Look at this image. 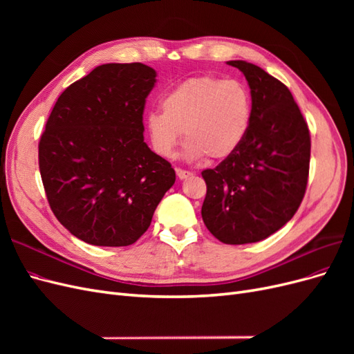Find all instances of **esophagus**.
Here are the masks:
<instances>
[{
  "label": "esophagus",
  "mask_w": 354,
  "mask_h": 354,
  "mask_svg": "<svg viewBox=\"0 0 354 354\" xmlns=\"http://www.w3.org/2000/svg\"><path fill=\"white\" fill-rule=\"evenodd\" d=\"M176 174L180 180H186V178L194 176V173H190V171H186V169H181V168H176Z\"/></svg>",
  "instance_id": "obj_1"
}]
</instances>
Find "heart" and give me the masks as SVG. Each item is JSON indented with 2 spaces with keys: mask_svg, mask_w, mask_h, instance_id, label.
Instances as JSON below:
<instances>
[{
  "mask_svg": "<svg viewBox=\"0 0 354 354\" xmlns=\"http://www.w3.org/2000/svg\"><path fill=\"white\" fill-rule=\"evenodd\" d=\"M160 111H151L145 128L153 151L173 158L185 136L187 160L226 159L238 151L252 121V97L236 80L190 78L164 94Z\"/></svg>",
  "mask_w": 354,
  "mask_h": 354,
  "instance_id": "b5f03b06",
  "label": "heart"
}]
</instances>
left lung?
<instances>
[{
    "mask_svg": "<svg viewBox=\"0 0 354 354\" xmlns=\"http://www.w3.org/2000/svg\"><path fill=\"white\" fill-rule=\"evenodd\" d=\"M248 81L252 121L243 143L214 169L202 171V220L220 242L254 243L294 217L308 177L310 134L291 91L260 66L230 60Z\"/></svg>",
    "mask_w": 354,
    "mask_h": 354,
    "instance_id": "left-lung-1",
    "label": "left lung"
}]
</instances>
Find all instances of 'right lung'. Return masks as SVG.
<instances>
[{
	"label": "right lung",
	"instance_id": "add662e5",
	"mask_svg": "<svg viewBox=\"0 0 354 354\" xmlns=\"http://www.w3.org/2000/svg\"><path fill=\"white\" fill-rule=\"evenodd\" d=\"M156 72L106 63L60 94L42 133L39 173L51 211L73 236L97 246L134 243L176 173L143 137Z\"/></svg>",
	"mask_w": 354,
	"mask_h": 354
}]
</instances>
